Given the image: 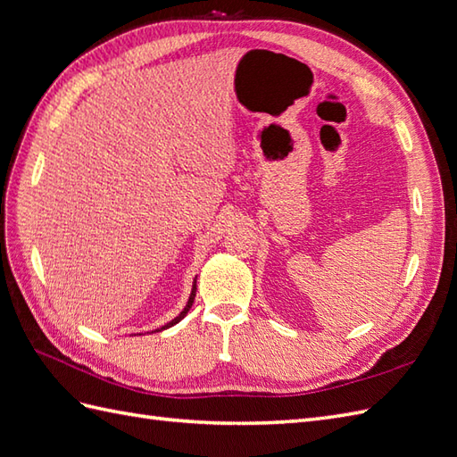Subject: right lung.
Returning a JSON list of instances; mask_svg holds the SVG:
<instances>
[{
    "label": "right lung",
    "mask_w": 457,
    "mask_h": 457,
    "mask_svg": "<svg viewBox=\"0 0 457 457\" xmlns=\"http://www.w3.org/2000/svg\"><path fill=\"white\" fill-rule=\"evenodd\" d=\"M195 297H196V284L192 286V294H190V297H188V303H187V307L181 311V314H179L177 318H173V320L170 322V324H165V326H162L160 329H156V331H162V329H165V328H171L173 324H177L179 320H183V318L187 316V312L190 311V307H192V303H195Z\"/></svg>",
    "instance_id": "add662e5"
}]
</instances>
